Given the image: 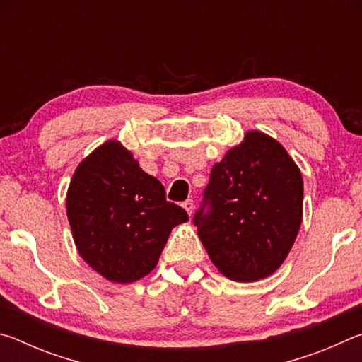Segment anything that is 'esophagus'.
<instances>
[{
  "instance_id": "esophagus-1",
  "label": "esophagus",
  "mask_w": 362,
  "mask_h": 362,
  "mask_svg": "<svg viewBox=\"0 0 362 362\" xmlns=\"http://www.w3.org/2000/svg\"><path fill=\"white\" fill-rule=\"evenodd\" d=\"M182 206H183V209H185V211L188 212V216H192V214H193V209H194L193 201H192V199H187L185 203H183Z\"/></svg>"
}]
</instances>
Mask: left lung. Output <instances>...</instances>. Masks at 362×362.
<instances>
[{
    "label": "left lung",
    "mask_w": 362,
    "mask_h": 362,
    "mask_svg": "<svg viewBox=\"0 0 362 362\" xmlns=\"http://www.w3.org/2000/svg\"><path fill=\"white\" fill-rule=\"evenodd\" d=\"M193 223L226 278L252 283L276 272L302 223V174L284 146L249 131L211 170Z\"/></svg>",
    "instance_id": "left-lung-1"
}]
</instances>
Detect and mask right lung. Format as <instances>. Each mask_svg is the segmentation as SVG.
I'll use <instances>...</instances> for the list:
<instances>
[{
    "label": "right lung",
    "instance_id": "right-lung-1",
    "mask_svg": "<svg viewBox=\"0 0 362 362\" xmlns=\"http://www.w3.org/2000/svg\"><path fill=\"white\" fill-rule=\"evenodd\" d=\"M66 216L79 255L112 283H134L156 267L174 226L188 220L132 153L108 140L76 168Z\"/></svg>",
    "mask_w": 362,
    "mask_h": 362
}]
</instances>
